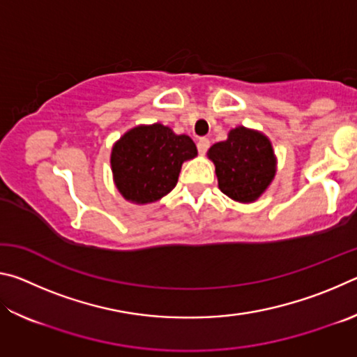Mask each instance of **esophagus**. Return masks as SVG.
Masks as SVG:
<instances>
[{
  "instance_id": "esophagus-1",
  "label": "esophagus",
  "mask_w": 357,
  "mask_h": 357,
  "mask_svg": "<svg viewBox=\"0 0 357 357\" xmlns=\"http://www.w3.org/2000/svg\"><path fill=\"white\" fill-rule=\"evenodd\" d=\"M197 148H198V153L204 154L209 148V140L208 138H198V143H197Z\"/></svg>"
}]
</instances>
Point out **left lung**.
I'll use <instances>...</instances> for the list:
<instances>
[{
    "instance_id": "8db88e82",
    "label": "left lung",
    "mask_w": 357,
    "mask_h": 357,
    "mask_svg": "<svg viewBox=\"0 0 357 357\" xmlns=\"http://www.w3.org/2000/svg\"><path fill=\"white\" fill-rule=\"evenodd\" d=\"M208 159L215 167L219 189L239 203L257 202L277 173L273 143L263 132L244 126L229 130L227 140L214 143Z\"/></svg>"
}]
</instances>
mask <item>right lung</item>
<instances>
[{"instance_id":"1","label":"right lung","mask_w":357,"mask_h":357,"mask_svg":"<svg viewBox=\"0 0 357 357\" xmlns=\"http://www.w3.org/2000/svg\"><path fill=\"white\" fill-rule=\"evenodd\" d=\"M197 154L192 138L168 126H135L112 148L113 183L126 202L155 203L174 189L181 167Z\"/></svg>"}]
</instances>
